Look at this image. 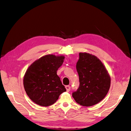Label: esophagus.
<instances>
[{"label":"esophagus","instance_id":"1","mask_svg":"<svg viewBox=\"0 0 131 131\" xmlns=\"http://www.w3.org/2000/svg\"><path fill=\"white\" fill-rule=\"evenodd\" d=\"M65 88L66 89V91L67 92H69L70 90V86L69 85H68V86H65Z\"/></svg>","mask_w":131,"mask_h":131}]
</instances>
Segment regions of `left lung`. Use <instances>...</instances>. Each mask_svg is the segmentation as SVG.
<instances>
[{
  "label": "left lung",
  "mask_w": 131,
  "mask_h": 131,
  "mask_svg": "<svg viewBox=\"0 0 131 131\" xmlns=\"http://www.w3.org/2000/svg\"><path fill=\"white\" fill-rule=\"evenodd\" d=\"M80 85L72 92L75 101L83 106H91L105 97L111 85V78L102 62L94 55L79 53L76 63Z\"/></svg>",
  "instance_id": "8db88e82"
}]
</instances>
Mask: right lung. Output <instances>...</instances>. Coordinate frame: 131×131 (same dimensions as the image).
<instances>
[{"mask_svg":"<svg viewBox=\"0 0 131 131\" xmlns=\"http://www.w3.org/2000/svg\"><path fill=\"white\" fill-rule=\"evenodd\" d=\"M65 57L48 55L36 60L29 67L23 83L26 94L32 101L41 106L56 102L66 90L62 84L57 71Z\"/></svg>","mask_w":131,"mask_h":131,"instance_id":"1","label":"right lung"}]
</instances>
